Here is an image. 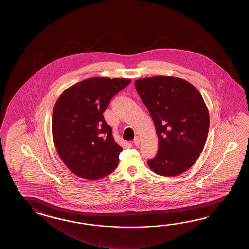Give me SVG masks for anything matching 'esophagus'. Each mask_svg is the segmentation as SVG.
<instances>
[{
  "label": "esophagus",
  "mask_w": 249,
  "mask_h": 249,
  "mask_svg": "<svg viewBox=\"0 0 249 249\" xmlns=\"http://www.w3.org/2000/svg\"><path fill=\"white\" fill-rule=\"evenodd\" d=\"M140 142H141V140H140L139 136H136V137L134 138L133 143H134V145H135V146H139V145H140Z\"/></svg>",
  "instance_id": "34e87169"
}]
</instances>
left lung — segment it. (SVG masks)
Returning <instances> with one entry per match:
<instances>
[{"instance_id":"8db88e82","label":"left lung","mask_w":249,"mask_h":249,"mask_svg":"<svg viewBox=\"0 0 249 249\" xmlns=\"http://www.w3.org/2000/svg\"><path fill=\"white\" fill-rule=\"evenodd\" d=\"M134 85L159 138L158 154L148 166L163 176L184 173L198 159L208 134L209 113L200 92L175 76L142 78Z\"/></svg>"}]
</instances>
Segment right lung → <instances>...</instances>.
<instances>
[{"label":"right lung","mask_w":249,"mask_h":249,"mask_svg":"<svg viewBox=\"0 0 249 249\" xmlns=\"http://www.w3.org/2000/svg\"><path fill=\"white\" fill-rule=\"evenodd\" d=\"M131 80L92 77L64 90L53 108V142L73 174L95 180L111 174L123 148L117 145L103 112Z\"/></svg>","instance_id":"add662e5"}]
</instances>
